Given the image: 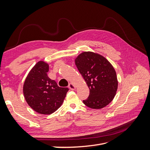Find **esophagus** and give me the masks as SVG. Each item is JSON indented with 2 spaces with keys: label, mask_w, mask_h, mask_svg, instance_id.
<instances>
[{
  "label": "esophagus",
  "mask_w": 150,
  "mask_h": 150,
  "mask_svg": "<svg viewBox=\"0 0 150 150\" xmlns=\"http://www.w3.org/2000/svg\"><path fill=\"white\" fill-rule=\"evenodd\" d=\"M68 87H69V88L70 89H71V90H74L75 89H76V87H75V86L72 84V83H70L69 84V86H68Z\"/></svg>",
  "instance_id": "1"
}]
</instances>
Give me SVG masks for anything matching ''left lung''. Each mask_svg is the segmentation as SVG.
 <instances>
[{
  "instance_id": "left-lung-1",
  "label": "left lung",
  "mask_w": 150,
  "mask_h": 150,
  "mask_svg": "<svg viewBox=\"0 0 150 150\" xmlns=\"http://www.w3.org/2000/svg\"><path fill=\"white\" fill-rule=\"evenodd\" d=\"M75 64L89 89L83 103L93 109H101L115 98L117 80L114 67L105 57L92 52L81 53Z\"/></svg>"
}]
</instances>
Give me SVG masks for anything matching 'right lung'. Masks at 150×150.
Here are the masks:
<instances>
[{
    "instance_id": "obj_1",
    "label": "right lung",
    "mask_w": 150,
    "mask_h": 150,
    "mask_svg": "<svg viewBox=\"0 0 150 150\" xmlns=\"http://www.w3.org/2000/svg\"><path fill=\"white\" fill-rule=\"evenodd\" d=\"M49 65L39 61L31 69L24 82L23 92L29 106L40 114L50 115L60 108L69 91L61 88L47 72Z\"/></svg>"
}]
</instances>
